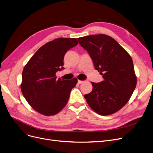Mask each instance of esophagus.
Wrapping results in <instances>:
<instances>
[{
  "mask_svg": "<svg viewBox=\"0 0 153 153\" xmlns=\"http://www.w3.org/2000/svg\"><path fill=\"white\" fill-rule=\"evenodd\" d=\"M78 84H82V83H83L84 82V81H80V80H78Z\"/></svg>",
  "mask_w": 153,
  "mask_h": 153,
  "instance_id": "obj_1",
  "label": "esophagus"
}]
</instances>
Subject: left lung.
<instances>
[{
  "mask_svg": "<svg viewBox=\"0 0 153 153\" xmlns=\"http://www.w3.org/2000/svg\"><path fill=\"white\" fill-rule=\"evenodd\" d=\"M77 39L104 79L99 83L91 82L92 91L84 95L86 101L99 114H114L128 102L136 88L137 78L132 58L109 36L97 34Z\"/></svg>",
  "mask_w": 153,
  "mask_h": 153,
  "instance_id": "8db88e82",
  "label": "left lung"
}]
</instances>
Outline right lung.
<instances>
[{
  "instance_id": "right-lung-1",
  "label": "right lung",
  "mask_w": 153,
  "mask_h": 153,
  "mask_svg": "<svg viewBox=\"0 0 153 153\" xmlns=\"http://www.w3.org/2000/svg\"><path fill=\"white\" fill-rule=\"evenodd\" d=\"M77 44L75 38L56 39L40 48L25 65L21 91L31 107L40 114L55 115L68 103L77 79H57L56 73L64 69L65 53Z\"/></svg>"
}]
</instances>
